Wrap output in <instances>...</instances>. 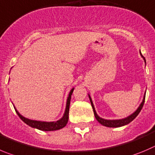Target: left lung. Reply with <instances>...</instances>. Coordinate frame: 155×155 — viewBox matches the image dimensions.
<instances>
[{
  "label": "left lung",
  "instance_id": "1",
  "mask_svg": "<svg viewBox=\"0 0 155 155\" xmlns=\"http://www.w3.org/2000/svg\"><path fill=\"white\" fill-rule=\"evenodd\" d=\"M140 54H141V57L143 58V59L145 60V62L146 63V61H145V58L143 57V55L141 54V51H140ZM88 96H89L90 101H91V106H92L93 110H94V116H95L96 119H97V120L98 121L99 123H101V125H103V126H107V127H110V128H111V127L112 128L121 127V126H126V125L129 124V123H131V122H132V121L133 120V119H135V118L137 116H138V113H140V111H141V109H142L143 105H144V103H145V96H144V97H143L142 102H141V104H140V106L138 107V108L137 109V110H135V111L132 114H131L130 116H128V117L124 118V119H114V120H109V119H102V118H101L100 116H98V115L97 114V112H96L95 108H94V104H93V102H92V100H91V96H90L89 94H88Z\"/></svg>",
  "mask_w": 155,
  "mask_h": 155
}]
</instances>
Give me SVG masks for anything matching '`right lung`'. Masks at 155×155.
<instances>
[{
	"instance_id": "1",
	"label": "right lung",
	"mask_w": 155,
	"mask_h": 155,
	"mask_svg": "<svg viewBox=\"0 0 155 155\" xmlns=\"http://www.w3.org/2000/svg\"><path fill=\"white\" fill-rule=\"evenodd\" d=\"M74 91V88L71 90L70 93L68 94V97L67 99V104H66V108L65 111H64V116L62 118L59 119V120L56 121V122H42V121H36V120H32V119H29L27 118H25L22 115L19 113V112L16 110V113L19 116V117L28 126H31L32 128H36V129H39L42 131H54V130H58L67 125L68 122V113H69V107H70V102H71V94Z\"/></svg>"
}]
</instances>
